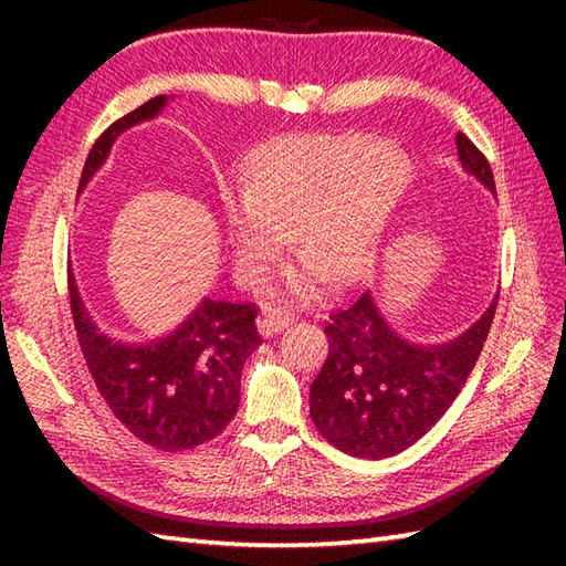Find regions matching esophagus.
<instances>
[{"label": "esophagus", "mask_w": 566, "mask_h": 566, "mask_svg": "<svg viewBox=\"0 0 566 566\" xmlns=\"http://www.w3.org/2000/svg\"><path fill=\"white\" fill-rule=\"evenodd\" d=\"M290 323H292V316L276 308V311H270V314H264L258 321V331H260L262 338H272V335L284 331L286 326H290Z\"/></svg>", "instance_id": "esophagus-1"}]
</instances>
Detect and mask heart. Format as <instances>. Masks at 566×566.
<instances>
[{
    "instance_id": "obj_1",
    "label": "heart",
    "mask_w": 566,
    "mask_h": 566,
    "mask_svg": "<svg viewBox=\"0 0 566 566\" xmlns=\"http://www.w3.org/2000/svg\"><path fill=\"white\" fill-rule=\"evenodd\" d=\"M408 167L399 150L357 130L292 134L264 143L240 175V209L228 219L233 272L268 280L286 250L304 258L286 290L311 296L318 284H355L375 268Z\"/></svg>"
}]
</instances>
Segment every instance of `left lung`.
Returning <instances> with one entry per match:
<instances>
[{"mask_svg": "<svg viewBox=\"0 0 566 566\" xmlns=\"http://www.w3.org/2000/svg\"><path fill=\"white\" fill-rule=\"evenodd\" d=\"M457 155L496 197L491 165L457 134ZM496 298L462 335L438 345L403 338L365 292L326 326L328 357L311 384V418L340 452L387 460L411 448L438 423L474 369L494 321Z\"/></svg>", "mask_w": 566, "mask_h": 566, "instance_id": "1", "label": "left lung"}]
</instances>
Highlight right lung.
I'll use <instances>...</instances> for the list:
<instances>
[{
  "mask_svg": "<svg viewBox=\"0 0 566 566\" xmlns=\"http://www.w3.org/2000/svg\"><path fill=\"white\" fill-rule=\"evenodd\" d=\"M165 94L138 106L104 130L84 163L80 195L104 165L124 130L158 116ZM72 321L82 355L102 399L122 423L153 448L189 450L213 440L231 423L240 403V371L260 347L252 304H201L179 326L148 343H124L104 333L84 306L67 264Z\"/></svg>",
  "mask_w": 566,
  "mask_h": 566,
  "instance_id": "1",
  "label": "right lung"
}]
</instances>
